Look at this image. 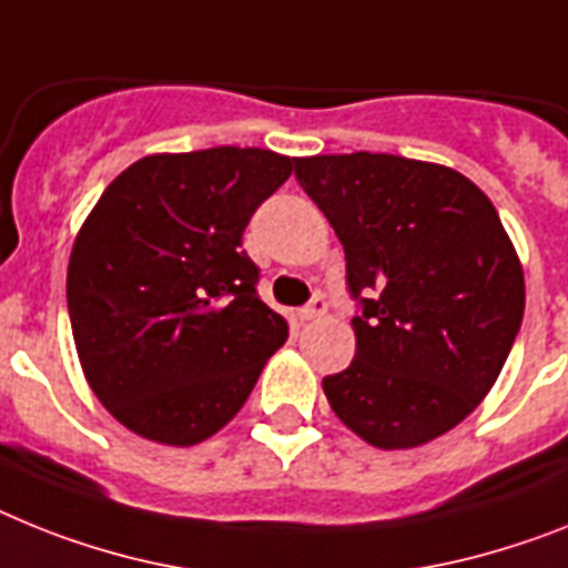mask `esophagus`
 <instances>
[{"label": "esophagus", "mask_w": 568, "mask_h": 568, "mask_svg": "<svg viewBox=\"0 0 568 568\" xmlns=\"http://www.w3.org/2000/svg\"><path fill=\"white\" fill-rule=\"evenodd\" d=\"M328 308V303L323 297H314L308 306L300 308V321H317V317H323Z\"/></svg>", "instance_id": "1"}]
</instances>
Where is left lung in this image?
Instances as JSON below:
<instances>
[{"instance_id":"left-lung-1","label":"left lung","mask_w":568,"mask_h":568,"mask_svg":"<svg viewBox=\"0 0 568 568\" xmlns=\"http://www.w3.org/2000/svg\"><path fill=\"white\" fill-rule=\"evenodd\" d=\"M364 312L355 357L323 378L335 416L381 450L445 436L503 373L526 276L497 207L445 164L387 152L297 159Z\"/></svg>"}]
</instances>
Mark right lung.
<instances>
[{
	"label": "right lung",
	"instance_id": "1",
	"mask_svg": "<svg viewBox=\"0 0 568 568\" xmlns=\"http://www.w3.org/2000/svg\"><path fill=\"white\" fill-rule=\"evenodd\" d=\"M292 170L260 146L155 152L85 216L65 276L71 335L98 402L135 436L211 438L288 337L256 297L242 233Z\"/></svg>",
	"mask_w": 568,
	"mask_h": 568
}]
</instances>
